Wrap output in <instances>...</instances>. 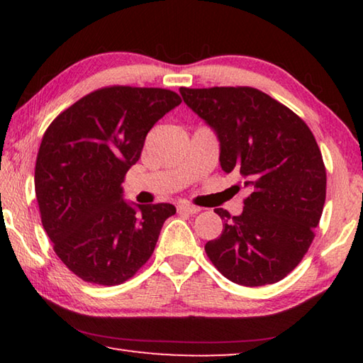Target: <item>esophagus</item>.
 <instances>
[{
	"label": "esophagus",
	"mask_w": 363,
	"mask_h": 363,
	"mask_svg": "<svg viewBox=\"0 0 363 363\" xmlns=\"http://www.w3.org/2000/svg\"><path fill=\"white\" fill-rule=\"evenodd\" d=\"M177 211L187 213V214H195V213L200 211V208L194 206V205H189V203H179V205H177Z\"/></svg>",
	"instance_id": "esophagus-1"
}]
</instances>
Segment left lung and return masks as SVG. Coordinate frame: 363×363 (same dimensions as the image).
Returning a JSON list of instances; mask_svg holds the SVG:
<instances>
[{
	"instance_id": "obj_1",
	"label": "left lung",
	"mask_w": 363,
	"mask_h": 363,
	"mask_svg": "<svg viewBox=\"0 0 363 363\" xmlns=\"http://www.w3.org/2000/svg\"><path fill=\"white\" fill-rule=\"evenodd\" d=\"M179 93L216 133L220 168L240 174L250 192L238 216L214 210L224 229L205 245L208 257L233 284H275L303 259L323 211L327 173L314 134L284 104L248 86Z\"/></svg>"
}]
</instances>
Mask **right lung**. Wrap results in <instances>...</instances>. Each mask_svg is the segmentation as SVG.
Listing matches in <instances>:
<instances>
[{
    "label": "right lung",
    "instance_id": "add662e5",
    "mask_svg": "<svg viewBox=\"0 0 363 363\" xmlns=\"http://www.w3.org/2000/svg\"><path fill=\"white\" fill-rule=\"evenodd\" d=\"M181 104L174 91L110 86L84 96L54 120L35 167L41 223L54 251L79 279L120 285L149 261L169 203L123 199L147 133Z\"/></svg>",
    "mask_w": 363,
    "mask_h": 363
}]
</instances>
